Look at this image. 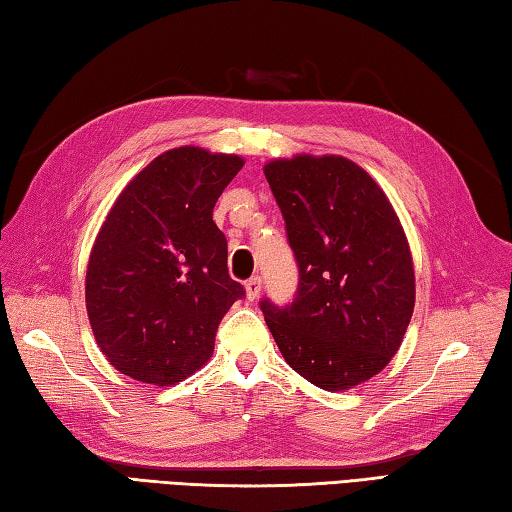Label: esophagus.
I'll list each match as a JSON object with an SVG mask.
<instances>
[{"label": "esophagus", "mask_w": 512, "mask_h": 512, "mask_svg": "<svg viewBox=\"0 0 512 512\" xmlns=\"http://www.w3.org/2000/svg\"><path fill=\"white\" fill-rule=\"evenodd\" d=\"M260 289H263V280H260V276L249 278L245 283V291H247L249 300H256L260 296Z\"/></svg>", "instance_id": "obj_1"}]
</instances>
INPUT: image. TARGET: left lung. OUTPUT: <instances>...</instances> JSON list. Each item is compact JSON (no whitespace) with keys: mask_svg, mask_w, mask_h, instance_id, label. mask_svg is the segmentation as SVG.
Returning <instances> with one entry per match:
<instances>
[{"mask_svg":"<svg viewBox=\"0 0 512 512\" xmlns=\"http://www.w3.org/2000/svg\"><path fill=\"white\" fill-rule=\"evenodd\" d=\"M298 265L294 300H260L294 371L325 391L351 389L387 367L415 305L413 263L389 198L342 156L265 165Z\"/></svg>","mask_w":512,"mask_h":512,"instance_id":"obj_1","label":"left lung"}]
</instances>
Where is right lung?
I'll return each instance as SVG.
<instances>
[{
	"mask_svg": "<svg viewBox=\"0 0 512 512\" xmlns=\"http://www.w3.org/2000/svg\"><path fill=\"white\" fill-rule=\"evenodd\" d=\"M241 168V156L185 145L156 156L117 198L86 276L92 333L114 369L168 387L210 360L218 325L245 296L212 218Z\"/></svg>",
	"mask_w": 512,
	"mask_h": 512,
	"instance_id": "add662e5",
	"label": "right lung"
}]
</instances>
